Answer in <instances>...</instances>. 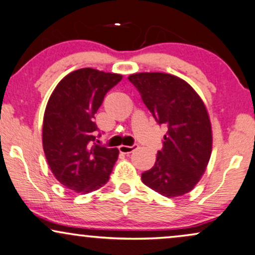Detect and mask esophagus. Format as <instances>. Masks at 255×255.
Returning <instances> with one entry per match:
<instances>
[{
    "instance_id": "esophagus-1",
    "label": "esophagus",
    "mask_w": 255,
    "mask_h": 255,
    "mask_svg": "<svg viewBox=\"0 0 255 255\" xmlns=\"http://www.w3.org/2000/svg\"><path fill=\"white\" fill-rule=\"evenodd\" d=\"M136 148L137 144H134V146H125V144H121V146L119 147V150H120V153L122 154H129L131 151L136 149Z\"/></svg>"
}]
</instances>
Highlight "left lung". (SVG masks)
I'll return each mask as SVG.
<instances>
[{
  "instance_id": "left-lung-1",
  "label": "left lung",
  "mask_w": 255,
  "mask_h": 255,
  "mask_svg": "<svg viewBox=\"0 0 255 255\" xmlns=\"http://www.w3.org/2000/svg\"><path fill=\"white\" fill-rule=\"evenodd\" d=\"M143 104L167 133L154 166L142 173L147 187L178 198L191 192L211 159L213 134L206 105L185 80L166 73H136L128 76Z\"/></svg>"
}]
</instances>
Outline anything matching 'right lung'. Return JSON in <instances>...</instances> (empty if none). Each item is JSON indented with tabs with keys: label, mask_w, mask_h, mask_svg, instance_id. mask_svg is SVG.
<instances>
[{
	"label": "right lung",
	"mask_w": 255,
	"mask_h": 255,
	"mask_svg": "<svg viewBox=\"0 0 255 255\" xmlns=\"http://www.w3.org/2000/svg\"><path fill=\"white\" fill-rule=\"evenodd\" d=\"M122 75L93 68L74 70L57 83L43 115L42 144L57 181L81 194L109 180L118 148L95 143V114Z\"/></svg>",
	"instance_id": "right-lung-1"
}]
</instances>
